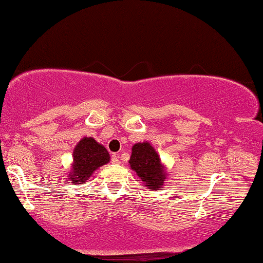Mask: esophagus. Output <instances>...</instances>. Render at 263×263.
I'll return each instance as SVG.
<instances>
[{
    "instance_id": "1",
    "label": "esophagus",
    "mask_w": 263,
    "mask_h": 263,
    "mask_svg": "<svg viewBox=\"0 0 263 263\" xmlns=\"http://www.w3.org/2000/svg\"><path fill=\"white\" fill-rule=\"evenodd\" d=\"M111 162L115 163V165H117V163H120V160H119V157H117L116 154L111 155Z\"/></svg>"
}]
</instances>
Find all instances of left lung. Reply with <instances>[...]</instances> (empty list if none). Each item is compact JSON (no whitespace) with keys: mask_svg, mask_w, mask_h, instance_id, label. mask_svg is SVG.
Listing matches in <instances>:
<instances>
[{"mask_svg":"<svg viewBox=\"0 0 263 263\" xmlns=\"http://www.w3.org/2000/svg\"><path fill=\"white\" fill-rule=\"evenodd\" d=\"M130 168L149 190L162 189L166 182V168L162 165L157 151L149 142L135 143L132 148V157L129 160Z\"/></svg>","mask_w":263,"mask_h":263,"instance_id":"1","label":"left lung"}]
</instances>
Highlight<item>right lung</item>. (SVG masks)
Segmentation results:
<instances>
[{"label": "right lung", "mask_w": 263, "mask_h": 263, "mask_svg": "<svg viewBox=\"0 0 263 263\" xmlns=\"http://www.w3.org/2000/svg\"><path fill=\"white\" fill-rule=\"evenodd\" d=\"M110 155L104 146L92 138H83L73 149V162L68 174L70 182H85L98 167L108 163Z\"/></svg>", "instance_id": "obj_1"}]
</instances>
